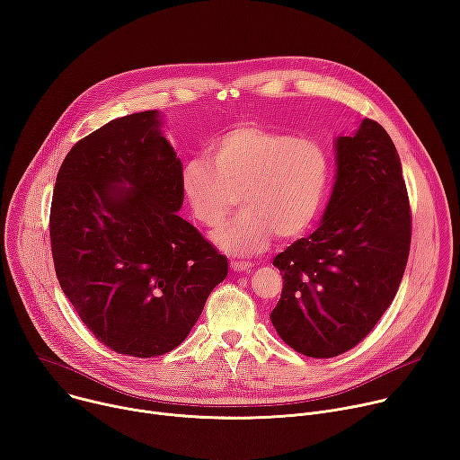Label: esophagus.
<instances>
[{
    "label": "esophagus",
    "mask_w": 460,
    "mask_h": 460,
    "mask_svg": "<svg viewBox=\"0 0 460 460\" xmlns=\"http://www.w3.org/2000/svg\"><path fill=\"white\" fill-rule=\"evenodd\" d=\"M230 267L235 272H251L252 270V263H246V261H232Z\"/></svg>",
    "instance_id": "esophagus-1"
}]
</instances>
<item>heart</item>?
Here are the masks:
<instances>
[{
    "instance_id": "heart-1",
    "label": "heart",
    "mask_w": 460,
    "mask_h": 460,
    "mask_svg": "<svg viewBox=\"0 0 460 460\" xmlns=\"http://www.w3.org/2000/svg\"><path fill=\"white\" fill-rule=\"evenodd\" d=\"M188 160L179 176L181 193L195 221L214 228L235 204L243 211L211 239L232 256L267 251L274 235L296 239L319 217L326 202L332 160L323 144L260 125L230 128Z\"/></svg>"
}]
</instances>
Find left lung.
<instances>
[{
    "mask_svg": "<svg viewBox=\"0 0 460 460\" xmlns=\"http://www.w3.org/2000/svg\"><path fill=\"white\" fill-rule=\"evenodd\" d=\"M335 182L321 226L279 252L284 289L270 323L307 358L359 344L393 304L411 246L402 162L386 130L363 119L335 137Z\"/></svg>",
    "mask_w": 460,
    "mask_h": 460,
    "instance_id": "left-lung-1",
    "label": "left lung"
}]
</instances>
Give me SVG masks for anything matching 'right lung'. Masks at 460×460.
<instances>
[{"instance_id": "add662e5", "label": "right lung", "mask_w": 460, "mask_h": 460, "mask_svg": "<svg viewBox=\"0 0 460 460\" xmlns=\"http://www.w3.org/2000/svg\"><path fill=\"white\" fill-rule=\"evenodd\" d=\"M158 111L118 118L64 158L51 202L58 284L81 321L118 353L179 346L228 261L176 211L181 158Z\"/></svg>"}]
</instances>
